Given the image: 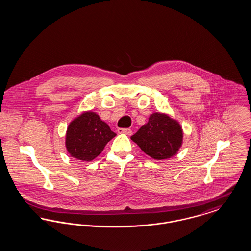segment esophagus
<instances>
[{
	"instance_id": "esophagus-1",
	"label": "esophagus",
	"mask_w": 251,
	"mask_h": 251,
	"mask_svg": "<svg viewBox=\"0 0 251 251\" xmlns=\"http://www.w3.org/2000/svg\"><path fill=\"white\" fill-rule=\"evenodd\" d=\"M118 132L119 133H124V134H127V135H131V133H132L131 129H119Z\"/></svg>"
}]
</instances>
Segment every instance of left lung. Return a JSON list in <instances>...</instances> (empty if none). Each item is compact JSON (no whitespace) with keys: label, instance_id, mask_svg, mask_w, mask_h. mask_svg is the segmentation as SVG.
<instances>
[{"label":"left lung","instance_id":"1","mask_svg":"<svg viewBox=\"0 0 251 251\" xmlns=\"http://www.w3.org/2000/svg\"><path fill=\"white\" fill-rule=\"evenodd\" d=\"M131 139L147 155L159 161L177 154L182 145L183 131L177 120L164 113H153Z\"/></svg>","mask_w":251,"mask_h":251}]
</instances>
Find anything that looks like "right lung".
<instances>
[{"label": "right lung", "mask_w": 251, "mask_h": 251, "mask_svg": "<svg viewBox=\"0 0 251 251\" xmlns=\"http://www.w3.org/2000/svg\"><path fill=\"white\" fill-rule=\"evenodd\" d=\"M116 135L97 113L85 111L69 124L66 148L73 158L90 162L101 153L106 144Z\"/></svg>", "instance_id": "right-lung-1"}]
</instances>
